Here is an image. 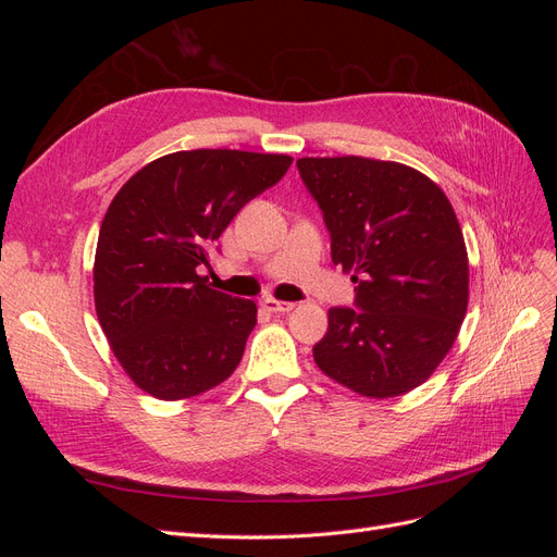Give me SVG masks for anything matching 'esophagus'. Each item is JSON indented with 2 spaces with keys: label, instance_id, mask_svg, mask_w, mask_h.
Wrapping results in <instances>:
<instances>
[{
  "label": "esophagus",
  "instance_id": "obj_1",
  "mask_svg": "<svg viewBox=\"0 0 557 557\" xmlns=\"http://www.w3.org/2000/svg\"><path fill=\"white\" fill-rule=\"evenodd\" d=\"M262 309L269 311V313H288V311L295 309V305H293V301H278L274 297H264Z\"/></svg>",
  "mask_w": 557,
  "mask_h": 557
}]
</instances>
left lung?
Here are the masks:
<instances>
[{
	"label": "left lung",
	"mask_w": 557,
	"mask_h": 557,
	"mask_svg": "<svg viewBox=\"0 0 557 557\" xmlns=\"http://www.w3.org/2000/svg\"><path fill=\"white\" fill-rule=\"evenodd\" d=\"M297 170L323 211L334 264L358 283V309L327 311L315 364L362 397L413 391L448 356L469 301L467 246L448 197L401 162L299 158Z\"/></svg>",
	"instance_id": "1"
}]
</instances>
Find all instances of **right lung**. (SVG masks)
Segmentation results:
<instances>
[{"label":"right lung","instance_id":"obj_1","mask_svg":"<svg viewBox=\"0 0 557 557\" xmlns=\"http://www.w3.org/2000/svg\"><path fill=\"white\" fill-rule=\"evenodd\" d=\"M290 164L276 153L178 150L148 162L113 197L95 252V311L144 393L188 399L242 362L256 301L213 290L199 269L246 201Z\"/></svg>","mask_w":557,"mask_h":557}]
</instances>
